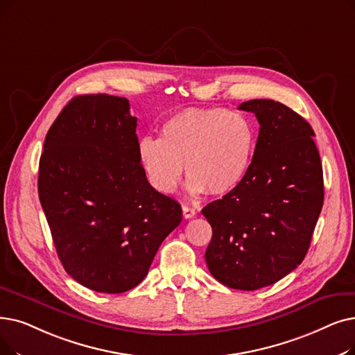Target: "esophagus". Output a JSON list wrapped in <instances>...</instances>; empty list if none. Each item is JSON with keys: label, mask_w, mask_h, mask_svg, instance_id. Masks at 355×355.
<instances>
[{"label": "esophagus", "mask_w": 355, "mask_h": 355, "mask_svg": "<svg viewBox=\"0 0 355 355\" xmlns=\"http://www.w3.org/2000/svg\"><path fill=\"white\" fill-rule=\"evenodd\" d=\"M194 214H196V210H194L193 207H189V206H186V205L182 206V216H184V219H191V218H194Z\"/></svg>", "instance_id": "esophagus-1"}]
</instances>
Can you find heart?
<instances>
[{"label":"heart","mask_w":355,"mask_h":355,"mask_svg":"<svg viewBox=\"0 0 355 355\" xmlns=\"http://www.w3.org/2000/svg\"><path fill=\"white\" fill-rule=\"evenodd\" d=\"M255 145V129L243 114L190 107L162 123L159 139H141L137 153L149 182L159 193L175 191L184 166L191 194L223 197L248 173Z\"/></svg>","instance_id":"1"}]
</instances>
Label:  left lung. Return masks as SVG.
Masks as SVG:
<instances>
[{"label": "left lung", "instance_id": "left-lung-1", "mask_svg": "<svg viewBox=\"0 0 355 355\" xmlns=\"http://www.w3.org/2000/svg\"><path fill=\"white\" fill-rule=\"evenodd\" d=\"M259 133L239 186L209 203L213 229L206 263L216 280L236 290L274 284L302 264L323 205V173L315 132L287 105L250 100Z\"/></svg>", "mask_w": 355, "mask_h": 355}]
</instances>
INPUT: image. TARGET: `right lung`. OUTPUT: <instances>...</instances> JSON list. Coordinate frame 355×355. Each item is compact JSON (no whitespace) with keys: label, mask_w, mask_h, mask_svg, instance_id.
I'll return each instance as SVG.
<instances>
[{"label":"right lung","mask_w":355,"mask_h":355,"mask_svg":"<svg viewBox=\"0 0 355 355\" xmlns=\"http://www.w3.org/2000/svg\"><path fill=\"white\" fill-rule=\"evenodd\" d=\"M128 98L73 97L46 135L39 198L65 271L87 288L139 284L182 219L174 198L148 182Z\"/></svg>","instance_id":"right-lung-1"}]
</instances>
